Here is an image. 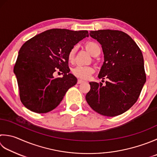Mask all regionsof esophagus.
<instances>
[{
	"instance_id": "34e87169",
	"label": "esophagus",
	"mask_w": 157,
	"mask_h": 157,
	"mask_svg": "<svg viewBox=\"0 0 157 157\" xmlns=\"http://www.w3.org/2000/svg\"><path fill=\"white\" fill-rule=\"evenodd\" d=\"M84 82H85V81L82 80V79H78V84H82V83H84Z\"/></svg>"
}]
</instances>
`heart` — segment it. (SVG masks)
<instances>
[{
  "instance_id": "obj_1",
  "label": "heart",
  "mask_w": 157,
  "mask_h": 157,
  "mask_svg": "<svg viewBox=\"0 0 157 157\" xmlns=\"http://www.w3.org/2000/svg\"><path fill=\"white\" fill-rule=\"evenodd\" d=\"M85 48L93 56H96L98 54H100V47L96 42L88 41L85 44ZM76 50V46H73L69 50L67 55L69 63H72L74 60ZM94 72V68L92 66H77L72 69L73 75L82 79H88Z\"/></svg>"
}]
</instances>
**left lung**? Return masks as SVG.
Here are the masks:
<instances>
[{"mask_svg":"<svg viewBox=\"0 0 157 157\" xmlns=\"http://www.w3.org/2000/svg\"><path fill=\"white\" fill-rule=\"evenodd\" d=\"M90 35L100 43L104 54L98 77L108 81L105 86L90 82L86 99L101 115H121L136 103L146 82L142 51L129 35L121 30H94Z\"/></svg>","mask_w":157,"mask_h":157,"instance_id":"8db88e82","label":"left lung"}]
</instances>
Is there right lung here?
Returning a JSON list of instances; mask_svg holds the SVG:
<instances>
[{
	"instance_id": "obj_1",
	"label": "right lung",
	"mask_w": 157,
	"mask_h": 157,
	"mask_svg": "<svg viewBox=\"0 0 157 157\" xmlns=\"http://www.w3.org/2000/svg\"><path fill=\"white\" fill-rule=\"evenodd\" d=\"M87 30L54 29L36 35L21 46L13 72L21 102L38 113L52 111L59 105L78 79L69 73L67 55L73 45L88 36ZM56 71L64 74L54 78Z\"/></svg>"
}]
</instances>
